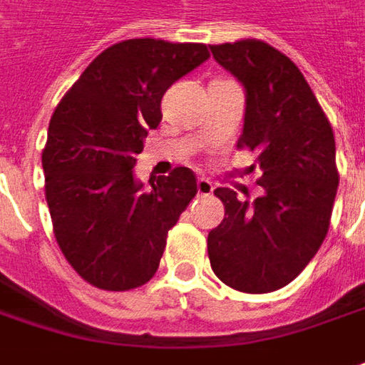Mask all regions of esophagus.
Returning a JSON list of instances; mask_svg holds the SVG:
<instances>
[{
    "label": "esophagus",
    "mask_w": 365,
    "mask_h": 365,
    "mask_svg": "<svg viewBox=\"0 0 365 365\" xmlns=\"http://www.w3.org/2000/svg\"><path fill=\"white\" fill-rule=\"evenodd\" d=\"M197 193H200V195H212V193H214V185H212V182H207L205 178H200V180H197Z\"/></svg>",
    "instance_id": "1"
}]
</instances>
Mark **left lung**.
I'll use <instances>...</instances> for the list:
<instances>
[{"instance_id":"left-lung-1","label":"left lung","mask_w":365,"mask_h":365,"mask_svg":"<svg viewBox=\"0 0 365 365\" xmlns=\"http://www.w3.org/2000/svg\"><path fill=\"white\" fill-rule=\"evenodd\" d=\"M210 49L244 86L237 148L255 153L264 190L254 203L215 190L225 217L207 235L210 264L237 292H276L302 274L328 234L339 182L334 131L302 71L277 49L255 39Z\"/></svg>"}]
</instances>
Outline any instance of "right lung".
Masks as SVG:
<instances>
[{
	"mask_svg": "<svg viewBox=\"0 0 365 365\" xmlns=\"http://www.w3.org/2000/svg\"><path fill=\"white\" fill-rule=\"evenodd\" d=\"M210 58L203 43L128 39L101 51L53 111L41 163L59 250L91 286L125 292L150 282L165 237L195 195V175L175 168L150 187L133 165L162 98Z\"/></svg>",
	"mask_w": 365,
	"mask_h": 365,
	"instance_id": "1",
	"label": "right lung"
}]
</instances>
